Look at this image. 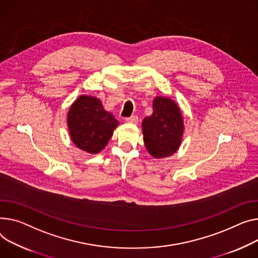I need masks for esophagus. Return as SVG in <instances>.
I'll list each match as a JSON object with an SVG mask.
<instances>
[{"instance_id":"34e87169","label":"esophagus","mask_w":258,"mask_h":258,"mask_svg":"<svg viewBox=\"0 0 258 258\" xmlns=\"http://www.w3.org/2000/svg\"><path fill=\"white\" fill-rule=\"evenodd\" d=\"M124 120L126 122H130V123H138V116L132 115L130 117H126Z\"/></svg>"}]
</instances>
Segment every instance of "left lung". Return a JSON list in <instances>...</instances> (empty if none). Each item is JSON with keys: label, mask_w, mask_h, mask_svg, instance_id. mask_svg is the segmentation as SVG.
Returning a JSON list of instances; mask_svg holds the SVG:
<instances>
[{"label": "left lung", "mask_w": 258, "mask_h": 258, "mask_svg": "<svg viewBox=\"0 0 258 258\" xmlns=\"http://www.w3.org/2000/svg\"><path fill=\"white\" fill-rule=\"evenodd\" d=\"M152 109V115L143 120V140L152 157L166 158L179 147L183 133L182 116L175 102L166 97L154 98Z\"/></svg>", "instance_id": "left-lung-1"}]
</instances>
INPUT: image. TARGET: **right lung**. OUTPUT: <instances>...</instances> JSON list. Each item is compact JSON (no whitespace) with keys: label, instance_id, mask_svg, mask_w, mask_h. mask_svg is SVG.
I'll list each match as a JSON object with an SVG mask.
<instances>
[{"label":"right lung","instance_id":"add662e5","mask_svg":"<svg viewBox=\"0 0 258 258\" xmlns=\"http://www.w3.org/2000/svg\"><path fill=\"white\" fill-rule=\"evenodd\" d=\"M67 124L77 147L97 153L108 144L118 121L111 113L104 110L99 99L82 95L71 107Z\"/></svg>","mask_w":258,"mask_h":258}]
</instances>
